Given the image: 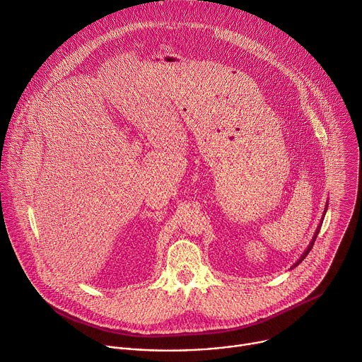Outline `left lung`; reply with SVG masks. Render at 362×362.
I'll return each mask as SVG.
<instances>
[{
  "instance_id": "obj_1",
  "label": "left lung",
  "mask_w": 362,
  "mask_h": 362,
  "mask_svg": "<svg viewBox=\"0 0 362 362\" xmlns=\"http://www.w3.org/2000/svg\"><path fill=\"white\" fill-rule=\"evenodd\" d=\"M326 210H327V204H326V207H325V211H323V214H326ZM319 230H320V228H317V229H316V232H315V236H313V239H312L310 245H309V246H308V249H305V251L303 252V255L300 257V259H298V261L294 264V267H297V265H298V264H300V262H301V261H303L305 257H308V254L312 251V247H313V245H315V240H316V238H317V235H319ZM294 267H293V268H294Z\"/></svg>"
}]
</instances>
